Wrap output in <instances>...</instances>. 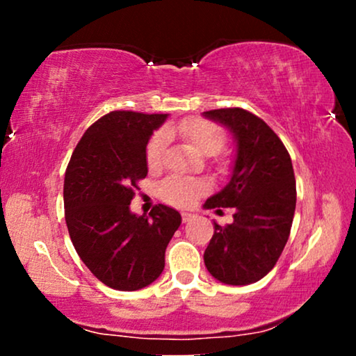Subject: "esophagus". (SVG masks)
<instances>
[{
  "instance_id": "34e87169",
  "label": "esophagus",
  "mask_w": 356,
  "mask_h": 356,
  "mask_svg": "<svg viewBox=\"0 0 356 356\" xmlns=\"http://www.w3.org/2000/svg\"><path fill=\"white\" fill-rule=\"evenodd\" d=\"M194 216H193V213H189V212H183L181 213V218H183V222L184 223H186V222H189V220H191V218H193Z\"/></svg>"
}]
</instances>
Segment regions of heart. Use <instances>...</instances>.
<instances>
[{
	"instance_id": "1",
	"label": "heart",
	"mask_w": 356,
	"mask_h": 356,
	"mask_svg": "<svg viewBox=\"0 0 356 356\" xmlns=\"http://www.w3.org/2000/svg\"><path fill=\"white\" fill-rule=\"evenodd\" d=\"M178 133L181 138L191 144L199 154L202 155H216L220 152L225 145L227 136L220 126L213 121L193 118L181 121L175 128L160 129L149 139L147 147H145V163L149 170H159L163 162V152L167 147V140L170 133ZM209 189V183L201 178H188V177H172L165 178L159 186V194L165 202L173 204V206H191L197 197H201Z\"/></svg>"
}]
</instances>
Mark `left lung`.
I'll return each instance as SVG.
<instances>
[{
  "label": "left lung",
  "instance_id": "8db88e82",
  "mask_svg": "<svg viewBox=\"0 0 356 356\" xmlns=\"http://www.w3.org/2000/svg\"><path fill=\"white\" fill-rule=\"evenodd\" d=\"M204 116L227 126L236 139L230 183L204 204L206 209L233 207V223H213L204 264L222 284H254L274 269L290 235L296 206L290 154L251 111L218 108Z\"/></svg>",
  "mask_w": 356,
  "mask_h": 356
}]
</instances>
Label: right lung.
I'll return each instance as SVG.
<instances>
[{"label":"right lung","mask_w":356,"mask_h":356,"mask_svg":"<svg viewBox=\"0 0 356 356\" xmlns=\"http://www.w3.org/2000/svg\"><path fill=\"white\" fill-rule=\"evenodd\" d=\"M167 115L110 111L89 126L65 175V218L82 262L102 284L134 291L165 267V250L181 223L159 204L149 217L129 211L138 183L147 177L145 147Z\"/></svg>","instance_id":"add662e5"}]
</instances>
